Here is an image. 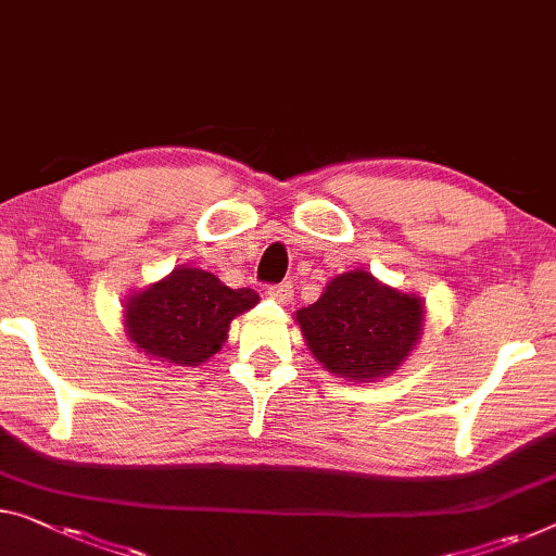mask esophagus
Returning a JSON list of instances; mask_svg holds the SVG:
<instances>
[{
  "label": "esophagus",
  "instance_id": "34e87169",
  "mask_svg": "<svg viewBox=\"0 0 556 556\" xmlns=\"http://www.w3.org/2000/svg\"><path fill=\"white\" fill-rule=\"evenodd\" d=\"M269 300H275L279 304H287L289 300H292V285L289 281H279V285H269L267 289Z\"/></svg>",
  "mask_w": 556,
  "mask_h": 556
}]
</instances>
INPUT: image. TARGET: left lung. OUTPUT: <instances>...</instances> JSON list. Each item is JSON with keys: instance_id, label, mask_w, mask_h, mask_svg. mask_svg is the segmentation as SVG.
<instances>
[{"instance_id": "left-lung-1", "label": "left lung", "mask_w": 556, "mask_h": 556, "mask_svg": "<svg viewBox=\"0 0 556 556\" xmlns=\"http://www.w3.org/2000/svg\"><path fill=\"white\" fill-rule=\"evenodd\" d=\"M421 300L394 292L369 275L346 271L325 294L296 312L306 344L331 375L350 379L387 377L417 344Z\"/></svg>"}]
</instances>
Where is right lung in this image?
Segmentation results:
<instances>
[{"label":"right lung","mask_w":556,"mask_h":556,"mask_svg":"<svg viewBox=\"0 0 556 556\" xmlns=\"http://www.w3.org/2000/svg\"><path fill=\"white\" fill-rule=\"evenodd\" d=\"M260 302L254 289H231L204 269H174L127 302V334L152 359L194 367L222 350L229 321Z\"/></svg>","instance_id":"1"}]
</instances>
